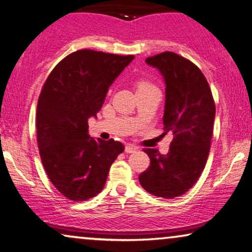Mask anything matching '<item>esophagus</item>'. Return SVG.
<instances>
[{
    "instance_id": "34e87169",
    "label": "esophagus",
    "mask_w": 252,
    "mask_h": 252,
    "mask_svg": "<svg viewBox=\"0 0 252 252\" xmlns=\"http://www.w3.org/2000/svg\"><path fill=\"white\" fill-rule=\"evenodd\" d=\"M137 150H138V147L133 146V145H131V144L126 145V150H125L126 153H134Z\"/></svg>"
}]
</instances>
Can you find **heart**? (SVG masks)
Masks as SVG:
<instances>
[{
	"mask_svg": "<svg viewBox=\"0 0 252 252\" xmlns=\"http://www.w3.org/2000/svg\"><path fill=\"white\" fill-rule=\"evenodd\" d=\"M136 87H137V90H140V89H146V88H151V87H154V86H153V84H151L146 80H138L137 83H136Z\"/></svg>",
	"mask_w": 252,
	"mask_h": 252,
	"instance_id": "1",
	"label": "heart"
}]
</instances>
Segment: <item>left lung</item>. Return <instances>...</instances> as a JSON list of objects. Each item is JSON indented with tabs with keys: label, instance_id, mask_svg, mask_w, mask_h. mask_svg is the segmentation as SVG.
<instances>
[{
	"label": "left lung",
	"instance_id": "8db88e82",
	"mask_svg": "<svg viewBox=\"0 0 252 252\" xmlns=\"http://www.w3.org/2000/svg\"><path fill=\"white\" fill-rule=\"evenodd\" d=\"M164 77V134L173 139L166 155L144 148L151 164L139 183L152 195L173 198L185 194L200 178L210 151L216 115L215 100L203 73L190 60L165 51L148 57Z\"/></svg>",
	"mask_w": 252,
	"mask_h": 252
}]
</instances>
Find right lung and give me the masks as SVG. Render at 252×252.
<instances>
[{"instance_id": "obj_1", "label": "right lung", "mask_w": 252, "mask_h": 252, "mask_svg": "<svg viewBox=\"0 0 252 252\" xmlns=\"http://www.w3.org/2000/svg\"><path fill=\"white\" fill-rule=\"evenodd\" d=\"M134 56L77 50L57 63L37 101L40 157L54 186L70 201H86L104 189L120 141L94 139L88 120L97 116L108 88Z\"/></svg>"}]
</instances>
